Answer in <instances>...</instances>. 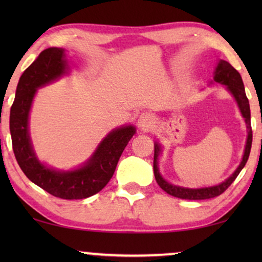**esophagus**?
<instances>
[{"mask_svg": "<svg viewBox=\"0 0 262 262\" xmlns=\"http://www.w3.org/2000/svg\"><path fill=\"white\" fill-rule=\"evenodd\" d=\"M154 123H155V117L149 112L142 113L138 118V127L143 131H148L152 126Z\"/></svg>", "mask_w": 262, "mask_h": 262, "instance_id": "esophagus-1", "label": "esophagus"}]
</instances>
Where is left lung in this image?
<instances>
[{"instance_id":"8db88e82","label":"left lung","mask_w":262,"mask_h":262,"mask_svg":"<svg viewBox=\"0 0 262 262\" xmlns=\"http://www.w3.org/2000/svg\"><path fill=\"white\" fill-rule=\"evenodd\" d=\"M213 81L218 82V83L227 85V89L234 96L236 102H237L238 108L241 111L243 118H245L246 125H247V131H248V136H247V143L245 148V154H243L242 161L239 163L234 173L229 177L227 180L222 182V184L217 186H212V187H204V188H186L181 187V186H175L171 185L169 182L164 180L161 177L160 170H159V155L161 154V146L159 143H155V152H154V174H155V179L157 184L164 192H167L168 194L177 196L180 199H188V200H203V199H210L214 198L222 194L232 182L235 181V179L237 178L239 171L243 169V167L246 166L247 161H248L250 148H252V141H253V131H252V125H250V108H249V101L247 99L246 92H245V85H243L242 77L237 70L231 66L230 63H228L227 60L221 59L220 63L214 71Z\"/></svg>"}]
</instances>
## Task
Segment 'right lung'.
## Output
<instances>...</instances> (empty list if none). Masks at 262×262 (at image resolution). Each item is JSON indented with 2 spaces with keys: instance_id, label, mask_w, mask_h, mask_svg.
Instances as JSON below:
<instances>
[{
  "instance_id": "add662e5",
  "label": "right lung",
  "mask_w": 262,
  "mask_h": 262,
  "mask_svg": "<svg viewBox=\"0 0 262 262\" xmlns=\"http://www.w3.org/2000/svg\"><path fill=\"white\" fill-rule=\"evenodd\" d=\"M69 70L64 49L49 48L24 71L10 108L9 128L13 151L21 170L32 182L62 199H84L101 191L113 177L125 146L136 134L132 125L110 132L91 159L75 170H56L35 156L28 132V117L37 89L58 80Z\"/></svg>"
}]
</instances>
